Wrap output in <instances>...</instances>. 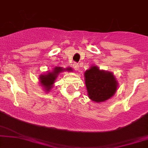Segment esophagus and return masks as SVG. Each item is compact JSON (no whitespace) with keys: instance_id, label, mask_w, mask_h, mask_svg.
Wrapping results in <instances>:
<instances>
[{"instance_id":"obj_1","label":"esophagus","mask_w":148,"mask_h":148,"mask_svg":"<svg viewBox=\"0 0 148 148\" xmlns=\"http://www.w3.org/2000/svg\"><path fill=\"white\" fill-rule=\"evenodd\" d=\"M73 66V68H74V69H75V71H77V70H79V64H77V63H74Z\"/></svg>"}]
</instances>
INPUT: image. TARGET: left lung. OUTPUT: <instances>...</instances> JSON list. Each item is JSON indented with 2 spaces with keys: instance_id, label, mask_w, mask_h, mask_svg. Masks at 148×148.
<instances>
[{
  "instance_id": "left-lung-1",
  "label": "left lung",
  "mask_w": 148,
  "mask_h": 148,
  "mask_svg": "<svg viewBox=\"0 0 148 148\" xmlns=\"http://www.w3.org/2000/svg\"><path fill=\"white\" fill-rule=\"evenodd\" d=\"M84 79L88 97L96 103L110 99L117 90V82L113 73L100 70L96 66L86 70Z\"/></svg>"
}]
</instances>
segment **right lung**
<instances>
[{
	"instance_id": "obj_1",
	"label": "right lung",
	"mask_w": 148,
	"mask_h": 148,
	"mask_svg": "<svg viewBox=\"0 0 148 148\" xmlns=\"http://www.w3.org/2000/svg\"><path fill=\"white\" fill-rule=\"evenodd\" d=\"M64 71H72V68L68 67L64 69L60 66L59 67L57 66V67L54 68L51 72H48L46 74L40 75V82L42 86L43 87L45 91L49 92L53 88V84L55 83L58 74Z\"/></svg>"
}]
</instances>
